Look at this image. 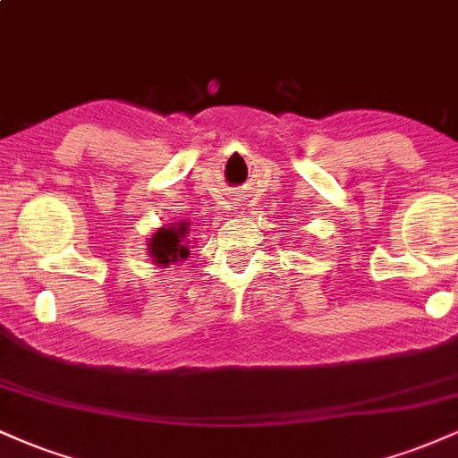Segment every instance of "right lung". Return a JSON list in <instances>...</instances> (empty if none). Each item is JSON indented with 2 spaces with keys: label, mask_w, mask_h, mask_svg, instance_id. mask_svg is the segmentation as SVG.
I'll return each instance as SVG.
<instances>
[{
  "label": "right lung",
  "mask_w": 458,
  "mask_h": 458,
  "mask_svg": "<svg viewBox=\"0 0 458 458\" xmlns=\"http://www.w3.org/2000/svg\"><path fill=\"white\" fill-rule=\"evenodd\" d=\"M189 222L163 225L148 239V254L157 267H170L189 259ZM196 243V241H193Z\"/></svg>",
  "instance_id": "right-lung-1"
}]
</instances>
